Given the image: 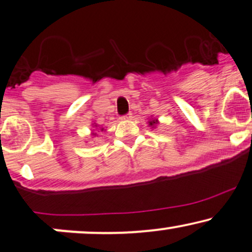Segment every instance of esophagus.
I'll return each mask as SVG.
<instances>
[{
	"label": "esophagus",
	"instance_id": "34e87169",
	"mask_svg": "<svg viewBox=\"0 0 252 252\" xmlns=\"http://www.w3.org/2000/svg\"><path fill=\"white\" fill-rule=\"evenodd\" d=\"M131 118H132V114L128 113V114H126V116L121 117L120 119H123V120H128V119H131Z\"/></svg>",
	"mask_w": 252,
	"mask_h": 252
}]
</instances>
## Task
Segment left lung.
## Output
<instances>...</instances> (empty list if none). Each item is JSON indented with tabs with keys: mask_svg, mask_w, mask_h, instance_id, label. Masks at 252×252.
<instances>
[{
	"mask_svg": "<svg viewBox=\"0 0 252 252\" xmlns=\"http://www.w3.org/2000/svg\"><path fill=\"white\" fill-rule=\"evenodd\" d=\"M158 124H159V120L155 119V118H152L151 120H148V125H150V126L152 127V128H154V127L157 126Z\"/></svg>",
	"mask_w": 252,
	"mask_h": 252,
	"instance_id": "1",
	"label": "left lung"
}]
</instances>
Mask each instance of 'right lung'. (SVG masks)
<instances>
[{
    "mask_svg": "<svg viewBox=\"0 0 252 252\" xmlns=\"http://www.w3.org/2000/svg\"><path fill=\"white\" fill-rule=\"evenodd\" d=\"M92 126H93V129H92V132H91V135L93 136V138H94V136H97V133L98 132H102L104 131V127H100L98 125V124H92Z\"/></svg>",
    "mask_w": 252,
    "mask_h": 252,
    "instance_id": "add662e5",
    "label": "right lung"
}]
</instances>
